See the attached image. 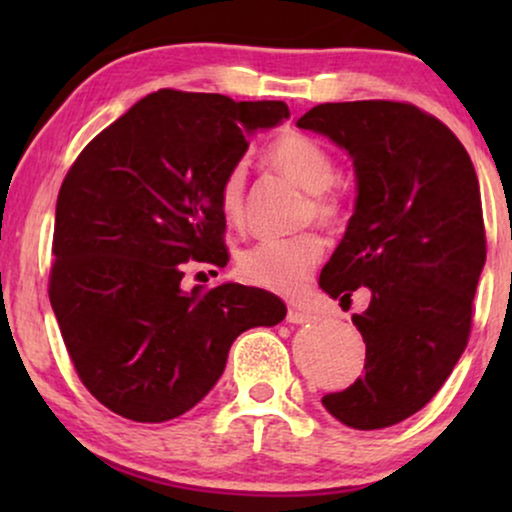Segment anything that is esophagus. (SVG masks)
I'll return each mask as SVG.
<instances>
[{"mask_svg":"<svg viewBox=\"0 0 512 512\" xmlns=\"http://www.w3.org/2000/svg\"><path fill=\"white\" fill-rule=\"evenodd\" d=\"M314 314L310 310H303V307L298 305H291L289 312H286V321L289 324H307V321H312Z\"/></svg>","mask_w":512,"mask_h":512,"instance_id":"esophagus-1","label":"esophagus"}]
</instances>
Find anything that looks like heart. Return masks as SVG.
<instances>
[{
    "label": "heart",
    "instance_id": "1",
    "mask_svg": "<svg viewBox=\"0 0 512 512\" xmlns=\"http://www.w3.org/2000/svg\"><path fill=\"white\" fill-rule=\"evenodd\" d=\"M265 163L310 193L314 221L335 226L342 216V200L331 191L335 181V160L319 139L303 132H284L272 139L263 151ZM247 170L233 165L221 179L219 207L228 221H240L244 212ZM324 256V242L314 233L293 237H265L254 247L244 249L237 268L247 282L277 293H298L310 279L312 270Z\"/></svg>",
    "mask_w": 512,
    "mask_h": 512
}]
</instances>
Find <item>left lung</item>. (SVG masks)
<instances>
[{"label": "left lung", "instance_id": "left-lung-1", "mask_svg": "<svg viewBox=\"0 0 512 512\" xmlns=\"http://www.w3.org/2000/svg\"><path fill=\"white\" fill-rule=\"evenodd\" d=\"M296 125L345 149L356 172L354 214L319 286L340 300L370 289L352 317L366 373L321 403L352 429L394 426L436 396L466 349L487 256L478 177L454 132L412 104L328 102Z\"/></svg>", "mask_w": 512, "mask_h": 512}]
</instances>
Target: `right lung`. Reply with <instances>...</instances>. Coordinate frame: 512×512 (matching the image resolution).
I'll use <instances>...</instances> for the list:
<instances>
[{
    "label": "right lung",
    "mask_w": 512,
    "mask_h": 512,
    "mask_svg": "<svg viewBox=\"0 0 512 512\" xmlns=\"http://www.w3.org/2000/svg\"><path fill=\"white\" fill-rule=\"evenodd\" d=\"M284 102L158 90L104 128L69 167L55 207L48 296L86 389L116 415L158 424L205 398L230 345L275 326V293L181 286L184 263H228L219 186Z\"/></svg>",
    "instance_id": "obj_1"
}]
</instances>
